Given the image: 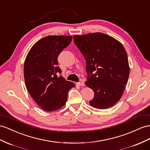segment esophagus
Instances as JSON below:
<instances>
[{
    "mask_svg": "<svg viewBox=\"0 0 150 150\" xmlns=\"http://www.w3.org/2000/svg\"><path fill=\"white\" fill-rule=\"evenodd\" d=\"M76 84L77 86H85V83H84L83 82H80L76 83Z\"/></svg>",
    "mask_w": 150,
    "mask_h": 150,
    "instance_id": "esophagus-1",
    "label": "esophagus"
}]
</instances>
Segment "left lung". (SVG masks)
Masks as SVG:
<instances>
[{
  "label": "left lung",
  "mask_w": 150,
  "mask_h": 150,
  "mask_svg": "<svg viewBox=\"0 0 150 150\" xmlns=\"http://www.w3.org/2000/svg\"><path fill=\"white\" fill-rule=\"evenodd\" d=\"M74 39L86 61L85 84L94 92L90 105L98 109L113 106L122 98L129 76L124 47L113 37L100 32L74 35Z\"/></svg>",
  "instance_id": "obj_1"
}]
</instances>
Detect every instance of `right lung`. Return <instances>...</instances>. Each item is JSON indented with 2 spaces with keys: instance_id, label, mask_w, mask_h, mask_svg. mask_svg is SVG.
Returning a JSON list of instances; mask_svg holds the SVG:
<instances>
[{
  "instance_id": "right-lung-1",
  "label": "right lung",
  "mask_w": 150,
  "mask_h": 150,
  "mask_svg": "<svg viewBox=\"0 0 150 150\" xmlns=\"http://www.w3.org/2000/svg\"><path fill=\"white\" fill-rule=\"evenodd\" d=\"M71 36L49 35L30 49L24 63V78L29 94L40 108L52 112L63 107L75 84L58 76L57 57L71 43Z\"/></svg>"
}]
</instances>
